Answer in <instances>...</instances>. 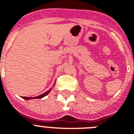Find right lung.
Segmentation results:
<instances>
[{
	"label": "right lung",
	"mask_w": 134,
	"mask_h": 134,
	"mask_svg": "<svg viewBox=\"0 0 134 134\" xmlns=\"http://www.w3.org/2000/svg\"><path fill=\"white\" fill-rule=\"evenodd\" d=\"M51 89H49V91H47V92H46L45 93H43V94H41V95H39L37 96V97H22V98L24 99H26V100H29V99H41V98H43V97H45L46 95H47V94H48V93L50 92Z\"/></svg>",
	"instance_id": "add662e5"
}]
</instances>
